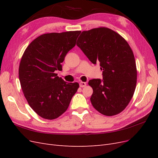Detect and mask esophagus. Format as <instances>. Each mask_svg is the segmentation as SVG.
Here are the masks:
<instances>
[{"mask_svg": "<svg viewBox=\"0 0 158 158\" xmlns=\"http://www.w3.org/2000/svg\"><path fill=\"white\" fill-rule=\"evenodd\" d=\"M79 84H80V86L81 88H84V87L85 86V85H86V83L84 82H80Z\"/></svg>", "mask_w": 158, "mask_h": 158, "instance_id": "obj_1", "label": "esophagus"}]
</instances>
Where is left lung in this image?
<instances>
[{"label": "left lung", "mask_w": 158, "mask_h": 158, "mask_svg": "<svg viewBox=\"0 0 158 158\" xmlns=\"http://www.w3.org/2000/svg\"><path fill=\"white\" fill-rule=\"evenodd\" d=\"M76 45L94 64L99 63L103 80H90V101L104 115L122 112L135 93L137 70L135 56L127 41L107 27L84 31Z\"/></svg>", "instance_id": "obj_1"}]
</instances>
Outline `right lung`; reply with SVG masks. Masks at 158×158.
<instances>
[{"label": "right lung", "instance_id": "obj_1", "mask_svg": "<svg viewBox=\"0 0 158 158\" xmlns=\"http://www.w3.org/2000/svg\"><path fill=\"white\" fill-rule=\"evenodd\" d=\"M80 31L45 33L27 46L19 66V79L29 106L38 115L55 119L68 109L79 88L66 82L55 71L62 70L67 52L73 48Z\"/></svg>", "mask_w": 158, "mask_h": 158}]
</instances>
